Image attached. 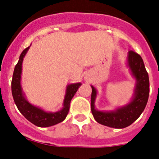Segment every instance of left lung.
<instances>
[{"label":"left lung","mask_w":159,"mask_h":159,"mask_svg":"<svg viewBox=\"0 0 159 159\" xmlns=\"http://www.w3.org/2000/svg\"><path fill=\"white\" fill-rule=\"evenodd\" d=\"M128 66L136 79V86L133 99L126 106L113 111H97L95 109L97 90L92 86V113L95 120L101 125L116 129L125 128L134 122L145 108L149 95V79L140 55L132 50L129 51L128 54Z\"/></svg>","instance_id":"8db88e82"}]
</instances>
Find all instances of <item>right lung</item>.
<instances>
[{"label":"right lung","mask_w":159,"mask_h":159,"mask_svg":"<svg viewBox=\"0 0 159 159\" xmlns=\"http://www.w3.org/2000/svg\"><path fill=\"white\" fill-rule=\"evenodd\" d=\"M29 48L30 47L24 49L23 52L21 53L18 62L14 69L13 77L11 81V92H12L14 102L16 103L20 112L34 125L39 126V127H49L64 120L69 111L71 100L74 97L77 89L82 84L78 82V83L70 84L67 86L64 101H63V107L61 111L54 112V113L46 112L42 109L31 105L25 99L20 85L22 62H23L24 57L25 56Z\"/></svg>","instance_id":"add662e5"}]
</instances>
